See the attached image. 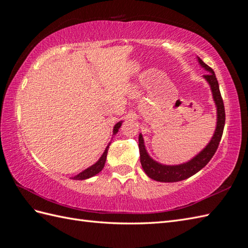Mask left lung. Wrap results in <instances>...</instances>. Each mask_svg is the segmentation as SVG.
I'll return each instance as SVG.
<instances>
[{
    "mask_svg": "<svg viewBox=\"0 0 248 248\" xmlns=\"http://www.w3.org/2000/svg\"><path fill=\"white\" fill-rule=\"evenodd\" d=\"M197 59H199V62L202 67L208 72L206 75H203V78L210 85L213 100L217 105V128L210 142L208 143L207 146L202 152L197 154L194 158H192L190 161L178 164V166H166V164H161L152 159L146 152L144 140H143V137L140 134L139 151L141 166L148 177L154 180L160 181V183H176V181L186 179L191 177L192 175L196 174L203 167H206V164L211 160V158L217 150L219 141L222 139L225 126V108L221 92H219L218 82L213 70L203 62L200 57H197Z\"/></svg>",
    "mask_w": 248,
    "mask_h": 248,
    "instance_id": "8db88e82",
    "label": "left lung"
}]
</instances>
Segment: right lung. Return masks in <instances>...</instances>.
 <instances>
[{"instance_id": "right-lung-1", "label": "right lung", "mask_w": 248, "mask_h": 248, "mask_svg": "<svg viewBox=\"0 0 248 248\" xmlns=\"http://www.w3.org/2000/svg\"><path fill=\"white\" fill-rule=\"evenodd\" d=\"M121 125H122V121L121 122H118L117 124L114 125L113 127V135H115L119 131V128L121 127ZM110 144V143H109ZM109 144L108 146L106 147L105 152L103 153V155L101 156V158L98 159V160L93 164V166L89 167L88 169H86L85 170H82L81 173L78 174L76 176H74V177H72V179H75V180H84V179H87V178H90L92 177V176H94L96 174H98L101 172V170H103L104 166H105V162H106V158H107V153H108V148H109Z\"/></svg>"}]
</instances>
